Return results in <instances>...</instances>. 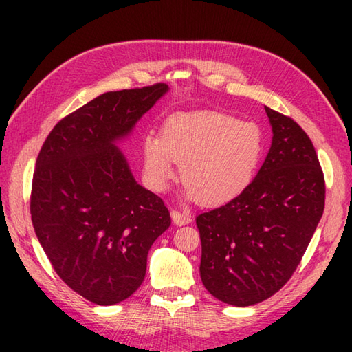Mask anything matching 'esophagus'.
I'll return each instance as SVG.
<instances>
[{
	"label": "esophagus",
	"instance_id": "34e87169",
	"mask_svg": "<svg viewBox=\"0 0 352 352\" xmlns=\"http://www.w3.org/2000/svg\"><path fill=\"white\" fill-rule=\"evenodd\" d=\"M170 218H172V221H174V223H177V226H186V223H189L192 221L190 214L182 213L180 210H172Z\"/></svg>",
	"mask_w": 352,
	"mask_h": 352
}]
</instances>
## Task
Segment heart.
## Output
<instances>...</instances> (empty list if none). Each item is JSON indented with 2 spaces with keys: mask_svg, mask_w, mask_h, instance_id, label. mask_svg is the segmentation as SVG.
<instances>
[{
  "mask_svg": "<svg viewBox=\"0 0 352 352\" xmlns=\"http://www.w3.org/2000/svg\"><path fill=\"white\" fill-rule=\"evenodd\" d=\"M140 154L153 190L166 189L180 164L186 193L201 204L218 206L252 183L265 154V134L257 124L222 111L177 113L164 121L162 136L145 134Z\"/></svg>",
  "mask_w": 352,
  "mask_h": 352,
  "instance_id": "obj_1",
  "label": "heart"
}]
</instances>
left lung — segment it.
<instances>
[{"label": "left lung", "mask_w": 352, "mask_h": 352, "mask_svg": "<svg viewBox=\"0 0 352 352\" xmlns=\"http://www.w3.org/2000/svg\"><path fill=\"white\" fill-rule=\"evenodd\" d=\"M272 144L256 178L226 206L197 216L199 274L219 301L246 307L289 281L322 218L325 182L310 138L265 106Z\"/></svg>", "instance_id": "left-lung-1"}]
</instances>
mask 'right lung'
<instances>
[{
	"instance_id": "obj_1",
	"label": "right lung",
	"mask_w": 352,
	"mask_h": 352,
	"mask_svg": "<svg viewBox=\"0 0 352 352\" xmlns=\"http://www.w3.org/2000/svg\"><path fill=\"white\" fill-rule=\"evenodd\" d=\"M168 91L159 83L96 96L63 118L37 155L36 236L57 275L94 304H118L140 287L148 251L170 226L118 146Z\"/></svg>"
}]
</instances>
